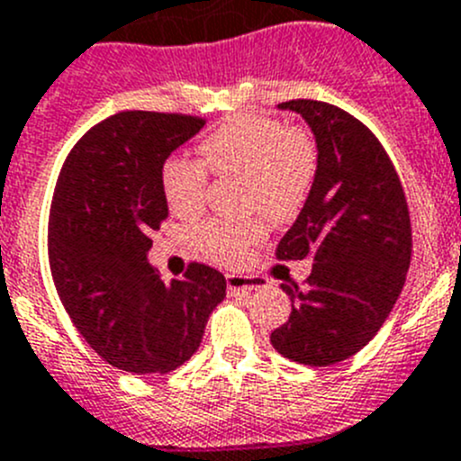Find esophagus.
<instances>
[{
    "label": "esophagus",
    "instance_id": "34e87169",
    "mask_svg": "<svg viewBox=\"0 0 461 461\" xmlns=\"http://www.w3.org/2000/svg\"><path fill=\"white\" fill-rule=\"evenodd\" d=\"M227 289L231 294H252V291L264 289V282L259 277H252V275H227Z\"/></svg>",
    "mask_w": 461,
    "mask_h": 461
}]
</instances>
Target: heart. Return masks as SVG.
<instances>
[{"label": "heart", "mask_w": 461, "mask_h": 461, "mask_svg": "<svg viewBox=\"0 0 461 461\" xmlns=\"http://www.w3.org/2000/svg\"><path fill=\"white\" fill-rule=\"evenodd\" d=\"M197 158L172 154L161 166V191L177 216L204 209L209 167L221 177H243V211H261L273 222L294 221L312 193L318 172V145L303 127L270 115H231L200 143ZM266 234L261 216L245 221H206L193 230L197 250L218 264L234 266Z\"/></svg>", "instance_id": "heart-1"}]
</instances>
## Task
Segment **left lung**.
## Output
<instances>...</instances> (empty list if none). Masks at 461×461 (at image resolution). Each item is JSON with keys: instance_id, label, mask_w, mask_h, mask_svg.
Returning <instances> with one entry per match:
<instances>
[{"instance_id": "left-lung-1", "label": "left lung", "mask_w": 461, "mask_h": 461, "mask_svg": "<svg viewBox=\"0 0 461 461\" xmlns=\"http://www.w3.org/2000/svg\"><path fill=\"white\" fill-rule=\"evenodd\" d=\"M312 127L318 172L312 193L277 245V259L312 257L304 286L282 284L291 316L270 334L279 355L332 366L366 346L393 309L411 259L405 191L375 133L339 106L282 102Z\"/></svg>"}]
</instances>
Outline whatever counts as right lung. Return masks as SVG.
<instances>
[{"label":"right lung","mask_w":461,"mask_h":461,"mask_svg":"<svg viewBox=\"0 0 461 461\" xmlns=\"http://www.w3.org/2000/svg\"><path fill=\"white\" fill-rule=\"evenodd\" d=\"M202 127L195 115L115 113L81 136L56 182L47 231L56 294L88 346L120 371L182 366L225 298V277L211 266L188 264L184 279L166 284L148 264L149 234L167 218L161 166Z\"/></svg>","instance_id":"1"}]
</instances>
